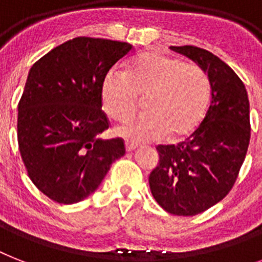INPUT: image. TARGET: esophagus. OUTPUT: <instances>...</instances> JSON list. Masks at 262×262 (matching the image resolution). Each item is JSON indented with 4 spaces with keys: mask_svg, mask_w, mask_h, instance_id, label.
Listing matches in <instances>:
<instances>
[{
    "mask_svg": "<svg viewBox=\"0 0 262 262\" xmlns=\"http://www.w3.org/2000/svg\"><path fill=\"white\" fill-rule=\"evenodd\" d=\"M125 147H126L127 152H132L139 148V144L133 143V141H126V143H125Z\"/></svg>",
    "mask_w": 262,
    "mask_h": 262,
    "instance_id": "esophagus-1",
    "label": "esophagus"
}]
</instances>
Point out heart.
<instances>
[{"instance_id":"1","label":"heart","mask_w":262,"mask_h":262,"mask_svg":"<svg viewBox=\"0 0 262 262\" xmlns=\"http://www.w3.org/2000/svg\"><path fill=\"white\" fill-rule=\"evenodd\" d=\"M145 96L147 114L127 121L117 133L133 141H156L170 135H189L203 119L209 99V80L201 68L149 51L130 63L126 72L113 69L102 83L103 108L123 121Z\"/></svg>"}]
</instances>
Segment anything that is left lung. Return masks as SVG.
<instances>
[{"instance_id": "1", "label": "left lung", "mask_w": 262, "mask_h": 262, "mask_svg": "<svg viewBox=\"0 0 262 262\" xmlns=\"http://www.w3.org/2000/svg\"><path fill=\"white\" fill-rule=\"evenodd\" d=\"M199 65L211 84V102L199 127L177 145H159L149 174L156 203L168 213L194 216L226 197L250 141V106L245 84L227 63L195 46H171Z\"/></svg>"}]
</instances>
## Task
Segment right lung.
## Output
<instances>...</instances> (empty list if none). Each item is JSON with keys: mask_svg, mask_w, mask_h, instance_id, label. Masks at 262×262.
Instances as JSON below:
<instances>
[{"mask_svg": "<svg viewBox=\"0 0 262 262\" xmlns=\"http://www.w3.org/2000/svg\"><path fill=\"white\" fill-rule=\"evenodd\" d=\"M132 50L126 42L80 36L28 72L17 107L18 149L31 181L55 203L87 199L125 155L122 140L100 137L108 127L102 83Z\"/></svg>", "mask_w": 262, "mask_h": 262, "instance_id": "right-lung-1", "label": "right lung"}]
</instances>
